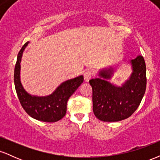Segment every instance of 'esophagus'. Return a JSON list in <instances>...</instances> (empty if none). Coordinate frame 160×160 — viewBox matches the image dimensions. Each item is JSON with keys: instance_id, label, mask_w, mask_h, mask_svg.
Segmentation results:
<instances>
[{"instance_id": "34e87169", "label": "esophagus", "mask_w": 160, "mask_h": 160, "mask_svg": "<svg viewBox=\"0 0 160 160\" xmlns=\"http://www.w3.org/2000/svg\"><path fill=\"white\" fill-rule=\"evenodd\" d=\"M83 77H84V79H85L86 81L88 82L93 77L92 71H91V70H86V71H84Z\"/></svg>"}]
</instances>
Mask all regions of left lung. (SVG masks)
<instances>
[{
	"mask_svg": "<svg viewBox=\"0 0 160 160\" xmlns=\"http://www.w3.org/2000/svg\"><path fill=\"white\" fill-rule=\"evenodd\" d=\"M132 73L122 86L108 81L113 74V68L99 71V78L92 79L93 112L98 120L117 122L128 118L137 110L146 90V65L142 56L129 61Z\"/></svg>",
	"mask_w": 160,
	"mask_h": 160,
	"instance_id": "1",
	"label": "left lung"
}]
</instances>
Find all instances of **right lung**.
Wrapping results in <instances>:
<instances>
[{"mask_svg": "<svg viewBox=\"0 0 160 160\" xmlns=\"http://www.w3.org/2000/svg\"><path fill=\"white\" fill-rule=\"evenodd\" d=\"M28 43L29 42L25 43L20 49L14 70V83L17 96L23 109L32 118L43 122H56L65 117L68 100L81 85L83 76L80 75L66 80L60 84L52 94L47 96H36L28 94L24 89L20 80L22 56Z\"/></svg>", "mask_w": 160, "mask_h": 160, "instance_id": "add662e5", "label": "right lung"}]
</instances>
